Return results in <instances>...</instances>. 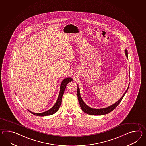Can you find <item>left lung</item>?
I'll list each match as a JSON object with an SVG mask.
<instances>
[{
  "label": "left lung",
  "instance_id": "1",
  "mask_svg": "<svg viewBox=\"0 0 146 146\" xmlns=\"http://www.w3.org/2000/svg\"><path fill=\"white\" fill-rule=\"evenodd\" d=\"M125 54L126 56L128 57V52H127V50H125ZM128 89H129V86H128V89H127V90H126V91L124 93V94L121 97L120 99L118 101H117L116 103L112 104V106H111L110 107H107L106 108L99 109H93V108L88 107V106H87L86 105L85 103L83 102V101L81 97L78 86V90H77V96H78V98L80 106L81 107V108L82 109V110L83 111V112H84L88 114H91V115H103V114H106L109 113L111 112V111L113 110L114 109L119 105V104L120 103L121 100H122L123 98L125 96V93L127 92Z\"/></svg>",
  "mask_w": 146,
  "mask_h": 146
}]
</instances>
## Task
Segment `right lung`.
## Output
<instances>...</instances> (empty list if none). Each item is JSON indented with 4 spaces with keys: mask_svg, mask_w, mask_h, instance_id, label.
Segmentation results:
<instances>
[{
    "mask_svg": "<svg viewBox=\"0 0 146 146\" xmlns=\"http://www.w3.org/2000/svg\"><path fill=\"white\" fill-rule=\"evenodd\" d=\"M72 81V79L70 78H66L64 79V80L62 81V83H61V86H60V94L59 96L58 97L57 101L56 103L54 104L53 107H52L50 110L46 111L45 112L43 113H33L31 111H29L31 113L35 115H37V116H41V117H44V116H47V115H50L52 114L56 113L57 112L58 110L59 109L60 107V105H61V102H62V99L63 97V95L64 93L65 89L66 88V86H67L68 83L69 82H71Z\"/></svg>",
    "mask_w": 146,
    "mask_h": 146,
    "instance_id": "right-lung-1",
    "label": "right lung"
}]
</instances>
